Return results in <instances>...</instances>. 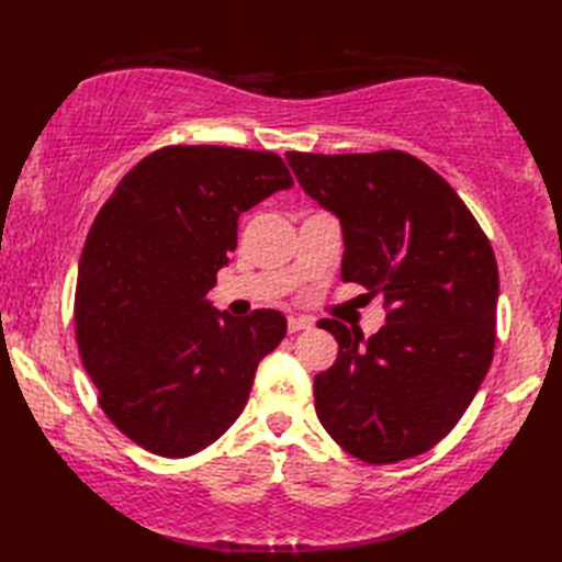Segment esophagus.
Here are the masks:
<instances>
[{"label": "esophagus", "instance_id": "obj_1", "mask_svg": "<svg viewBox=\"0 0 562 562\" xmlns=\"http://www.w3.org/2000/svg\"><path fill=\"white\" fill-rule=\"evenodd\" d=\"M288 328H290V333H300V330H308V328H312V321H306V318H300V316H290V321H288Z\"/></svg>", "mask_w": 562, "mask_h": 562}]
</instances>
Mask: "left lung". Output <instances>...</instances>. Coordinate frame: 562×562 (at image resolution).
<instances>
[{"label": "left lung", "mask_w": 562, "mask_h": 562, "mask_svg": "<svg viewBox=\"0 0 562 562\" xmlns=\"http://www.w3.org/2000/svg\"><path fill=\"white\" fill-rule=\"evenodd\" d=\"M288 164L342 226L340 278L384 296L374 336L324 318L340 350L314 376L316 415L364 463L432 449L461 420L495 350L497 262L445 178L411 154H302Z\"/></svg>", "instance_id": "left-lung-1"}]
</instances>
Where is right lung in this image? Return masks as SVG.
Segmentation results:
<instances>
[{
  "mask_svg": "<svg viewBox=\"0 0 562 562\" xmlns=\"http://www.w3.org/2000/svg\"><path fill=\"white\" fill-rule=\"evenodd\" d=\"M292 188L272 151L164 147L115 186L79 260L75 321L103 413L151 453L183 459L241 415L288 318H236L207 292L236 248L238 214Z\"/></svg>",
  "mask_w": 562,
  "mask_h": 562,
  "instance_id": "right-lung-1",
  "label": "right lung"
}]
</instances>
